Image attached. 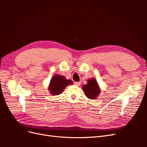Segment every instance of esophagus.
I'll return each mask as SVG.
<instances>
[{"instance_id": "obj_1", "label": "esophagus", "mask_w": 147, "mask_h": 147, "mask_svg": "<svg viewBox=\"0 0 147 147\" xmlns=\"http://www.w3.org/2000/svg\"><path fill=\"white\" fill-rule=\"evenodd\" d=\"M80 84H81V82H75V85H77V86H80Z\"/></svg>"}]
</instances>
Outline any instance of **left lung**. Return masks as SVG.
Instances as JSON below:
<instances>
[{
  "label": "left lung",
  "mask_w": 147,
  "mask_h": 147,
  "mask_svg": "<svg viewBox=\"0 0 147 147\" xmlns=\"http://www.w3.org/2000/svg\"><path fill=\"white\" fill-rule=\"evenodd\" d=\"M88 83L83 86V90L86 96L90 99H96L100 92L99 84L96 80L92 78L88 79Z\"/></svg>",
  "instance_id": "obj_1"
}]
</instances>
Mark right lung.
Here are the masks:
<instances>
[{"mask_svg": "<svg viewBox=\"0 0 147 147\" xmlns=\"http://www.w3.org/2000/svg\"><path fill=\"white\" fill-rule=\"evenodd\" d=\"M72 84L73 82L70 80H67L60 75H55L51 79L48 90L51 95L57 96L61 94L67 86Z\"/></svg>", "mask_w": 147, "mask_h": 147, "instance_id": "right-lung-1", "label": "right lung"}]
</instances>
